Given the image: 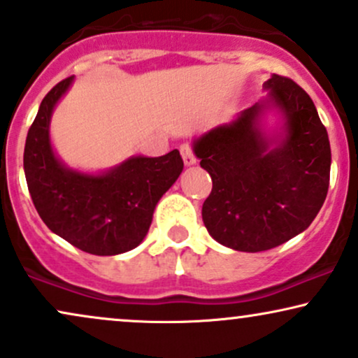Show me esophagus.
Wrapping results in <instances>:
<instances>
[{
    "mask_svg": "<svg viewBox=\"0 0 358 358\" xmlns=\"http://www.w3.org/2000/svg\"><path fill=\"white\" fill-rule=\"evenodd\" d=\"M180 152H182V157H183V163L187 166H192V165H195L196 163V158H195V155H193V152H192V148H190V145H182L180 146Z\"/></svg>",
    "mask_w": 358,
    "mask_h": 358,
    "instance_id": "esophagus-1",
    "label": "esophagus"
}]
</instances>
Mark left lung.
<instances>
[{
    "label": "left lung",
    "instance_id": "8db88e82",
    "mask_svg": "<svg viewBox=\"0 0 358 358\" xmlns=\"http://www.w3.org/2000/svg\"><path fill=\"white\" fill-rule=\"evenodd\" d=\"M264 88L266 98L193 141L213 182L201 208L206 230L218 243L250 253L307 230L330 180V141L312 98L285 76L272 75ZM272 109L282 124L270 134L263 122Z\"/></svg>",
    "mask_w": 358,
    "mask_h": 358
}]
</instances>
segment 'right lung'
Returning a JSON list of instances; mask_svg holds the SVG:
<instances>
[{
	"label": "right lung",
	"mask_w": 358,
	"mask_h": 358,
	"mask_svg": "<svg viewBox=\"0 0 358 358\" xmlns=\"http://www.w3.org/2000/svg\"><path fill=\"white\" fill-rule=\"evenodd\" d=\"M75 76L43 98L24 145V176L41 220L53 234L92 255H120L138 247L155 206L183 170L178 150L163 157H130L110 170L88 173L66 166L50 138L51 115Z\"/></svg>",
	"instance_id": "1"
}]
</instances>
